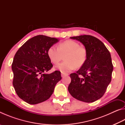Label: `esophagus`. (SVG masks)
<instances>
[{"instance_id":"esophagus-1","label":"esophagus","mask_w":125,"mask_h":125,"mask_svg":"<svg viewBox=\"0 0 125 125\" xmlns=\"http://www.w3.org/2000/svg\"><path fill=\"white\" fill-rule=\"evenodd\" d=\"M68 75V74H65V73H61V77H62V78L64 77L65 76H67V75Z\"/></svg>"}]
</instances>
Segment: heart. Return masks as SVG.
<instances>
[{
  "label": "heart",
  "mask_w": 125,
  "mask_h": 125,
  "mask_svg": "<svg viewBox=\"0 0 125 125\" xmlns=\"http://www.w3.org/2000/svg\"><path fill=\"white\" fill-rule=\"evenodd\" d=\"M64 55L65 61L57 64L54 68L62 73H68L74 69L76 67H80L85 63L86 52L84 48L80 47L79 43L73 40H68L61 42L57 46L53 45L47 51V54L51 61L54 64L62 60Z\"/></svg>",
  "instance_id": "heart-1"
}]
</instances>
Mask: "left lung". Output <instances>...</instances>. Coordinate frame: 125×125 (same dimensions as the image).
<instances>
[{
	"label": "left lung",
	"mask_w": 125,
	"mask_h": 125,
	"mask_svg": "<svg viewBox=\"0 0 125 125\" xmlns=\"http://www.w3.org/2000/svg\"><path fill=\"white\" fill-rule=\"evenodd\" d=\"M70 38L84 45L86 59L79 70L71 74L68 92L78 100L94 102L103 96L111 82L113 65L110 53L100 40L92 36Z\"/></svg>",
	"instance_id": "8db88e82"
}]
</instances>
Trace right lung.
I'll use <instances>...</instances> for the list:
<instances>
[{
    "mask_svg": "<svg viewBox=\"0 0 125 125\" xmlns=\"http://www.w3.org/2000/svg\"><path fill=\"white\" fill-rule=\"evenodd\" d=\"M59 40L37 35L27 40L15 55L12 84L17 95L27 103L33 105L47 100L62 79L60 71L46 73L53 66L47 51Z\"/></svg>",
    "mask_w": 125,
    "mask_h": 125,
    "instance_id": "add662e5",
    "label": "right lung"
}]
</instances>
